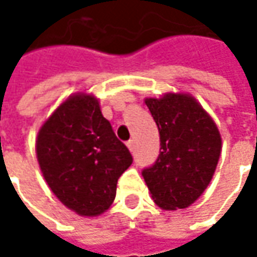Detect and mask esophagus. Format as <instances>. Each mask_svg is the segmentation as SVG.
Segmentation results:
<instances>
[{"mask_svg":"<svg viewBox=\"0 0 257 257\" xmlns=\"http://www.w3.org/2000/svg\"><path fill=\"white\" fill-rule=\"evenodd\" d=\"M127 147H128V150H130V152L133 153V152H134V142H133V140H128V142H127Z\"/></svg>","mask_w":257,"mask_h":257,"instance_id":"esophagus-1","label":"esophagus"}]
</instances>
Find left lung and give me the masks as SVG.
I'll return each instance as SVG.
<instances>
[{
  "label": "left lung",
  "mask_w": 257,
  "mask_h": 257,
  "mask_svg": "<svg viewBox=\"0 0 257 257\" xmlns=\"http://www.w3.org/2000/svg\"><path fill=\"white\" fill-rule=\"evenodd\" d=\"M160 134V153L144 180L157 206L186 209L212 180L220 157L222 139L212 117L187 94L146 98Z\"/></svg>",
  "instance_id": "obj_1"
}]
</instances>
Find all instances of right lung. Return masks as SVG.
Returning <instances> with one entry per match:
<instances>
[{"label": "right lung", "mask_w": 257, "mask_h": 257, "mask_svg": "<svg viewBox=\"0 0 257 257\" xmlns=\"http://www.w3.org/2000/svg\"><path fill=\"white\" fill-rule=\"evenodd\" d=\"M37 159L60 202L81 216H98L115 197L133 156L114 134L93 95L75 94L43 124Z\"/></svg>", "instance_id": "1"}]
</instances>
